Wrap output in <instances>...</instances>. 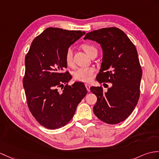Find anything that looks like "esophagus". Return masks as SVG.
<instances>
[{
	"label": "esophagus",
	"mask_w": 159,
	"mask_h": 159,
	"mask_svg": "<svg viewBox=\"0 0 159 159\" xmlns=\"http://www.w3.org/2000/svg\"><path fill=\"white\" fill-rule=\"evenodd\" d=\"M85 87H86V88H87V91H90V87H91L90 84H88V83H86V84H85Z\"/></svg>",
	"instance_id": "obj_1"
}]
</instances>
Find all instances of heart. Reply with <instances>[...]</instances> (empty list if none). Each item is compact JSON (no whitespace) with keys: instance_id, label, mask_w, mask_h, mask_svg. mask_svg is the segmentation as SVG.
Listing matches in <instances>:
<instances>
[{"instance_id":"heart-1","label":"heart","mask_w":159,"mask_h":159,"mask_svg":"<svg viewBox=\"0 0 159 159\" xmlns=\"http://www.w3.org/2000/svg\"><path fill=\"white\" fill-rule=\"evenodd\" d=\"M82 48L88 55H90L94 51H97L94 47L89 44H84L82 45ZM72 56V50L71 48H69L66 53V62L69 66L73 65ZM94 75L95 69L93 68H79L74 72V77L75 80L83 83L90 82L93 79Z\"/></svg>"}]
</instances>
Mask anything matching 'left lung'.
I'll return each instance as SVG.
<instances>
[{
  "label": "left lung",
  "instance_id": "8db88e82",
  "mask_svg": "<svg viewBox=\"0 0 159 159\" xmlns=\"http://www.w3.org/2000/svg\"><path fill=\"white\" fill-rule=\"evenodd\" d=\"M86 39L97 42L102 49L97 80L112 84L106 91L101 87H91L98 98L94 114L106 123H119L134 111L139 98L142 71L138 51L126 34L115 27L89 32Z\"/></svg>",
  "mask_w": 159,
  "mask_h": 159
}]
</instances>
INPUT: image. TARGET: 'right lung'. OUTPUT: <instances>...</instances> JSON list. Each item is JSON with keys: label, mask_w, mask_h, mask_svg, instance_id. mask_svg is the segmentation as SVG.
Here are the masks:
<instances>
[{"label": "right lung", "mask_w": 159, "mask_h": 159, "mask_svg": "<svg viewBox=\"0 0 159 159\" xmlns=\"http://www.w3.org/2000/svg\"><path fill=\"white\" fill-rule=\"evenodd\" d=\"M84 34V31L47 28L33 40L25 56L23 85L28 108L36 120L49 129L67 124L87 93L83 83L68 85L72 76L63 72L67 68L66 51Z\"/></svg>", "instance_id": "obj_1"}]
</instances>
